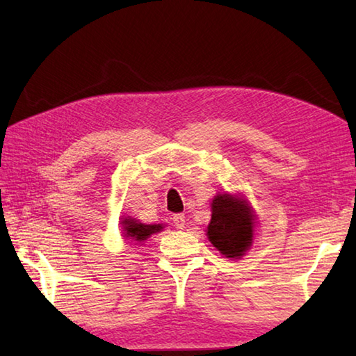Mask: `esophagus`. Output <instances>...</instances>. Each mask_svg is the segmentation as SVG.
I'll list each match as a JSON object with an SVG mask.
<instances>
[{
    "label": "esophagus",
    "instance_id": "34e87169",
    "mask_svg": "<svg viewBox=\"0 0 356 356\" xmlns=\"http://www.w3.org/2000/svg\"><path fill=\"white\" fill-rule=\"evenodd\" d=\"M172 223L177 229H184L186 226V217L184 214H176L172 217Z\"/></svg>",
    "mask_w": 356,
    "mask_h": 356
}]
</instances>
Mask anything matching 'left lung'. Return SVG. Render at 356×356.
Masks as SVG:
<instances>
[{"instance_id": "8db88e82", "label": "left lung", "mask_w": 356, "mask_h": 356, "mask_svg": "<svg viewBox=\"0 0 356 356\" xmlns=\"http://www.w3.org/2000/svg\"><path fill=\"white\" fill-rule=\"evenodd\" d=\"M255 211L243 194L218 193L211 202L207 237L226 259H241L252 246Z\"/></svg>"}]
</instances>
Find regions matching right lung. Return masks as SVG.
Masks as SVG:
<instances>
[{
	"label": "right lung",
	"instance_id": "add662e5",
	"mask_svg": "<svg viewBox=\"0 0 356 356\" xmlns=\"http://www.w3.org/2000/svg\"><path fill=\"white\" fill-rule=\"evenodd\" d=\"M120 225H122V237L128 241H131L134 245L143 243V241L153 236V234L161 232L165 228L162 223L159 225L140 223L139 220H136V218L130 216L124 217V220H120Z\"/></svg>",
	"mask_w": 356,
	"mask_h": 356
}]
</instances>
